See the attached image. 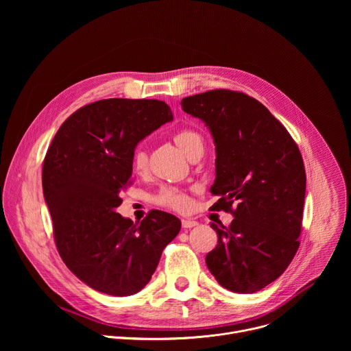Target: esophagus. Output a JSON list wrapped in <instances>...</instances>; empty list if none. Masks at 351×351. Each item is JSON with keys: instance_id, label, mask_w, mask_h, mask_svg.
<instances>
[{"instance_id": "1", "label": "esophagus", "mask_w": 351, "mask_h": 351, "mask_svg": "<svg viewBox=\"0 0 351 351\" xmlns=\"http://www.w3.org/2000/svg\"><path fill=\"white\" fill-rule=\"evenodd\" d=\"M197 225H198V222L194 219H182V228H184V229H190Z\"/></svg>"}]
</instances>
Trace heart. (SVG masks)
<instances>
[{
	"label": "heart",
	"mask_w": 351,
	"mask_h": 351,
	"mask_svg": "<svg viewBox=\"0 0 351 351\" xmlns=\"http://www.w3.org/2000/svg\"><path fill=\"white\" fill-rule=\"evenodd\" d=\"M173 141L182 152L190 158L194 153L204 149L203 136L194 129H180L173 134ZM147 153L144 148L136 147L132 152L130 164L136 173H143L147 169ZM154 203L175 211H184L189 207V195L183 189L173 186H164L154 197Z\"/></svg>",
	"instance_id": "1"
}]
</instances>
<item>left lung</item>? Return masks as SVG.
Returning a JSON list of instances; mask_svg holds the SVG:
<instances>
[{
	"instance_id": "left-lung-1",
	"label": "left lung",
	"mask_w": 351,
	"mask_h": 351,
	"mask_svg": "<svg viewBox=\"0 0 351 351\" xmlns=\"http://www.w3.org/2000/svg\"><path fill=\"white\" fill-rule=\"evenodd\" d=\"M182 110L206 122L217 145L219 195L214 211L230 213L229 226L211 223L218 244L206 257L225 289L254 293L276 280L300 245L306 195L302 153L286 128L256 98L210 90L182 99Z\"/></svg>"
}]
</instances>
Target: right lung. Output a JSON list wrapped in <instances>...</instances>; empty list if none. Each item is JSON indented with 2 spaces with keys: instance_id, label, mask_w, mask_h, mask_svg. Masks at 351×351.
Returning <instances> with one entry per match:
<instances>
[{
  "instance_id": "1",
  "label": "right lung",
  "mask_w": 351,
  "mask_h": 351,
  "mask_svg": "<svg viewBox=\"0 0 351 351\" xmlns=\"http://www.w3.org/2000/svg\"><path fill=\"white\" fill-rule=\"evenodd\" d=\"M172 118L158 99H99L73 112L47 149L43 191L58 253L94 290L140 291L180 230L164 211H149L140 223L117 213L119 193L132 183V152Z\"/></svg>"
}]
</instances>
